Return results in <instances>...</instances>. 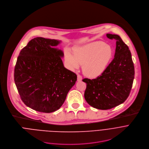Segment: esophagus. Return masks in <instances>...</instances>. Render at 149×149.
<instances>
[{"label": "esophagus", "mask_w": 149, "mask_h": 149, "mask_svg": "<svg viewBox=\"0 0 149 149\" xmlns=\"http://www.w3.org/2000/svg\"><path fill=\"white\" fill-rule=\"evenodd\" d=\"M82 80V77L80 74H77V81H80Z\"/></svg>", "instance_id": "34e87169"}]
</instances>
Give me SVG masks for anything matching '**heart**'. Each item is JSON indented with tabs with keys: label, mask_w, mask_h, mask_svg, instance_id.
<instances>
[{
	"label": "heart",
	"mask_w": 149,
	"mask_h": 149,
	"mask_svg": "<svg viewBox=\"0 0 149 149\" xmlns=\"http://www.w3.org/2000/svg\"><path fill=\"white\" fill-rule=\"evenodd\" d=\"M113 56L111 46L103 42H94L74 49L73 55L65 51V61L72 69L83 65V73L90 77L101 75L106 69Z\"/></svg>",
	"instance_id": "1"
}]
</instances>
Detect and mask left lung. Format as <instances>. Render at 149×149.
Listing matches in <instances>:
<instances>
[{"label": "left lung", "instance_id": "8db88e82", "mask_svg": "<svg viewBox=\"0 0 149 149\" xmlns=\"http://www.w3.org/2000/svg\"><path fill=\"white\" fill-rule=\"evenodd\" d=\"M116 40L114 57L105 71L94 79H84L86 83L84 98L94 108L107 110L123 103L129 97L134 77V67L129 47L117 35L107 33Z\"/></svg>", "mask_w": 149, "mask_h": 149}]
</instances>
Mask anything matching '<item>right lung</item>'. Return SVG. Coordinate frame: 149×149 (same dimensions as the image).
Listing matches in <instances>:
<instances>
[{
  "instance_id": "right-lung-1",
  "label": "right lung",
  "mask_w": 149,
  "mask_h": 149,
  "mask_svg": "<svg viewBox=\"0 0 149 149\" xmlns=\"http://www.w3.org/2000/svg\"><path fill=\"white\" fill-rule=\"evenodd\" d=\"M60 43L35 38L21 50L17 59L14 80L20 98L39 112L60 109L77 80V75L63 66V52L54 47Z\"/></svg>"
}]
</instances>
